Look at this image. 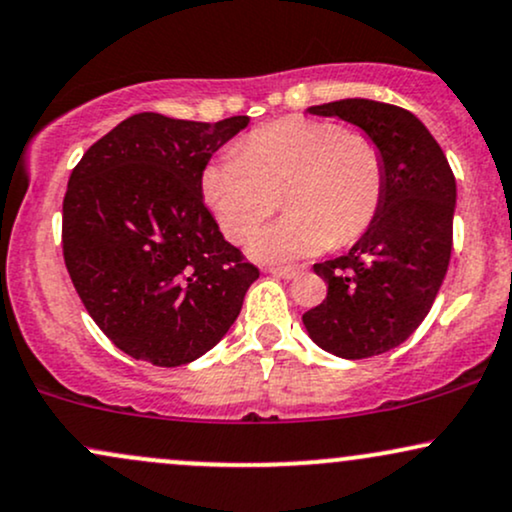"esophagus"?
I'll return each instance as SVG.
<instances>
[{
	"mask_svg": "<svg viewBox=\"0 0 512 512\" xmlns=\"http://www.w3.org/2000/svg\"><path fill=\"white\" fill-rule=\"evenodd\" d=\"M267 272L274 276H281V279H296L303 269L301 267H281V264H274V267H267Z\"/></svg>",
	"mask_w": 512,
	"mask_h": 512,
	"instance_id": "obj_1",
	"label": "esophagus"
}]
</instances>
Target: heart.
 <instances>
[{
    "mask_svg": "<svg viewBox=\"0 0 512 512\" xmlns=\"http://www.w3.org/2000/svg\"><path fill=\"white\" fill-rule=\"evenodd\" d=\"M202 192L233 243L248 238L281 195L286 214L252 238V255L296 260L366 236L385 204L387 161L373 137L342 122L286 117L211 163Z\"/></svg>",
    "mask_w": 512,
    "mask_h": 512,
    "instance_id": "heart-1",
    "label": "heart"
}]
</instances>
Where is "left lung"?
<instances>
[{"instance_id": "1", "label": "left lung", "mask_w": 512, "mask_h": 512, "mask_svg": "<svg viewBox=\"0 0 512 512\" xmlns=\"http://www.w3.org/2000/svg\"><path fill=\"white\" fill-rule=\"evenodd\" d=\"M308 113L342 117L380 144L387 195L354 248L313 267L327 298L303 315V325L334 356L385 354L421 325L448 272L455 175L419 117L399 105L344 98Z\"/></svg>"}]
</instances>
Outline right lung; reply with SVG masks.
<instances>
[{
  "mask_svg": "<svg viewBox=\"0 0 512 512\" xmlns=\"http://www.w3.org/2000/svg\"><path fill=\"white\" fill-rule=\"evenodd\" d=\"M248 120L132 115L69 175L64 264L93 322L137 361L161 368L195 361L236 322L260 276L223 240L202 199L209 158Z\"/></svg>",
  "mask_w": 512,
  "mask_h": 512,
  "instance_id": "1",
  "label": "right lung"
}]
</instances>
